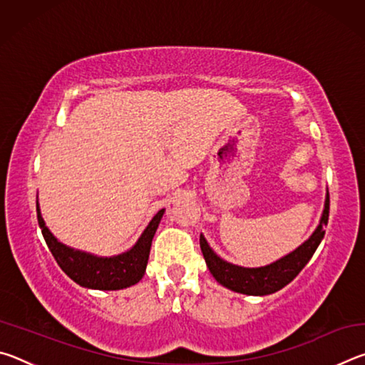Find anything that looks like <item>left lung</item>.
Returning <instances> with one entry per match:
<instances>
[{
	"instance_id": "left-lung-1",
	"label": "left lung",
	"mask_w": 365,
	"mask_h": 365,
	"mask_svg": "<svg viewBox=\"0 0 365 365\" xmlns=\"http://www.w3.org/2000/svg\"><path fill=\"white\" fill-rule=\"evenodd\" d=\"M329 209L330 197L329 193H327L322 219H320V224L316 228V232L311 235V238L302 243L298 250L289 252L288 256L279 259V261L274 264L265 265V267L246 269L222 261V259L209 248L205 237L201 235L200 246L202 256L206 259L209 272H211L214 279L217 280L220 285L232 289V292L255 296H264L279 292V289L287 287L288 283L304 269L309 259H311L314 252H316L317 246L322 242L325 235L324 227L327 225V222H329Z\"/></svg>"
}]
</instances>
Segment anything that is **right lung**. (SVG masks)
Masks as SVG:
<instances>
[{"label":"right lung","instance_id":"obj_1","mask_svg":"<svg viewBox=\"0 0 365 365\" xmlns=\"http://www.w3.org/2000/svg\"><path fill=\"white\" fill-rule=\"evenodd\" d=\"M163 214L164 209H160L154 215L150 225L146 227V230L130 251L114 257H96L59 243L46 228L40 214L38 202H36V217H38L43 238H45L58 265L78 285L93 289H122L141 280L146 270L148 257H150L153 237L158 230Z\"/></svg>","mask_w":365,"mask_h":365}]
</instances>
